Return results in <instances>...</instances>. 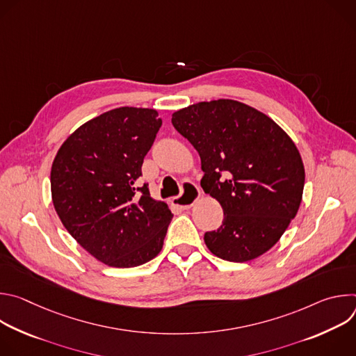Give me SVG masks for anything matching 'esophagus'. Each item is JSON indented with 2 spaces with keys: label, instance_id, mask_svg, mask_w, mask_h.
<instances>
[{
  "label": "esophagus",
  "instance_id": "34e87169",
  "mask_svg": "<svg viewBox=\"0 0 356 356\" xmlns=\"http://www.w3.org/2000/svg\"><path fill=\"white\" fill-rule=\"evenodd\" d=\"M198 197H200L198 187L194 183L186 181L183 186V193L172 198V204L179 207L180 210H187L198 200Z\"/></svg>",
  "mask_w": 356,
  "mask_h": 356
}]
</instances>
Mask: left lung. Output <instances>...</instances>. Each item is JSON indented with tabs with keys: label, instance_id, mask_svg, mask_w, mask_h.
I'll return each instance as SVG.
<instances>
[{
	"label": "left lung",
	"instance_id": "left-lung-1",
	"mask_svg": "<svg viewBox=\"0 0 356 356\" xmlns=\"http://www.w3.org/2000/svg\"><path fill=\"white\" fill-rule=\"evenodd\" d=\"M172 124L198 152L201 187L224 210L222 225L204 235L207 248L229 262L264 255L302 197L306 173L291 138L264 113L225 98L181 108Z\"/></svg>",
	"mask_w": 356,
	"mask_h": 356
}]
</instances>
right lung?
<instances>
[{"mask_svg":"<svg viewBox=\"0 0 356 356\" xmlns=\"http://www.w3.org/2000/svg\"><path fill=\"white\" fill-rule=\"evenodd\" d=\"M156 110L120 107L79 127L50 170L55 210L97 261L134 268L158 257L173 214L138 187L143 158L162 125Z\"/></svg>","mask_w":356,"mask_h":356,"instance_id":"add662e5","label":"right lung"}]
</instances>
